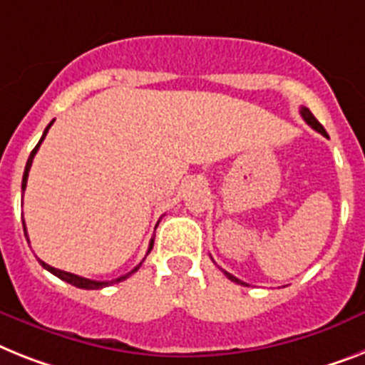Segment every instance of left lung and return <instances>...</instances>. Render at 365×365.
Returning <instances> with one entry per match:
<instances>
[{
  "instance_id": "1",
  "label": "left lung",
  "mask_w": 365,
  "mask_h": 365,
  "mask_svg": "<svg viewBox=\"0 0 365 365\" xmlns=\"http://www.w3.org/2000/svg\"><path fill=\"white\" fill-rule=\"evenodd\" d=\"M300 115H302V117H304V121L308 123V125H309V126H312L313 130H317V132H319V134H323V135H324V138H328V134H327V130H324V128H323V125H321V123H319V121H317V119H315V117H313V113H312V111H309V110H308V108H304V106H302V108H300ZM222 272H224V274H225V276H227V278H230V279H231V282H235V284L246 285V284H244V282H240V279H239V278H235L233 274H230V272H225V270H222Z\"/></svg>"
}]
</instances>
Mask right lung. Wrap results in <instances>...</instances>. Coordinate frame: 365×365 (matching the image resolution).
<instances>
[{"label": "right lung", "mask_w": 365, "mask_h": 365, "mask_svg": "<svg viewBox=\"0 0 365 365\" xmlns=\"http://www.w3.org/2000/svg\"><path fill=\"white\" fill-rule=\"evenodd\" d=\"M52 123H50V125L46 126V130H44V134H42L41 141H38L37 147H35V149L31 150V155H29V158H27L26 170H24V179H22V192H24V190H26L27 175H29V170H31L33 158H35V155H37L38 147H41V143H42V141H44V138H46L48 128L52 126ZM22 224H24V220H22ZM24 233H26V237H27L26 224H24ZM153 244H155V239H150L149 252H150V250H153ZM149 252H147V254H149ZM38 261H41V259H38ZM41 264H42V267H44V269L48 270V272H52L53 276H57V278H59V279H63V282H67V284L74 285V287H80V289H102V287H108V285H111V284H119V282H123V279H126V278H128V276H132V274H134L135 270H138L141 267V263H140V264H138V267H134V269H132L128 274H123V276H119V278H115V279H111V282H96V279H87V278H81V276H76V274H71V272H65V270L53 269V267H50V264L44 263V261H41Z\"/></svg>", "instance_id": "obj_1"}]
</instances>
